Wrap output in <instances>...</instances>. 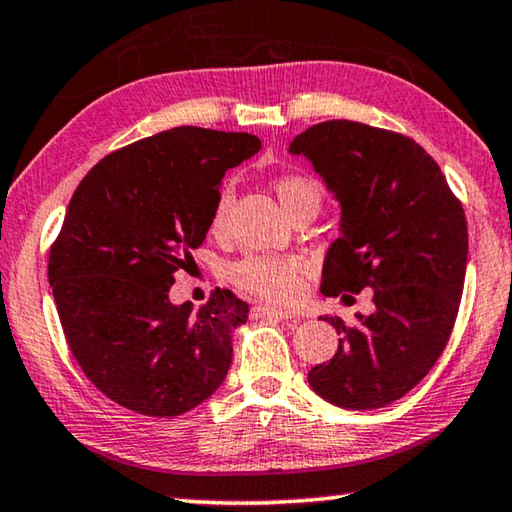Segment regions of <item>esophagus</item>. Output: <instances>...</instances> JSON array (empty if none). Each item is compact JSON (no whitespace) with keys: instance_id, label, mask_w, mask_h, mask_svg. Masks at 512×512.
Returning a JSON list of instances; mask_svg holds the SVG:
<instances>
[{"instance_id":"esophagus-1","label":"esophagus","mask_w":512,"mask_h":512,"mask_svg":"<svg viewBox=\"0 0 512 512\" xmlns=\"http://www.w3.org/2000/svg\"><path fill=\"white\" fill-rule=\"evenodd\" d=\"M253 316L257 319H262V316H269V319H280V321H289V319H296L294 312H287V310H278V307H266V305H257L253 307Z\"/></svg>"}]
</instances>
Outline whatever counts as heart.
Masks as SVG:
<instances>
[{
    "mask_svg": "<svg viewBox=\"0 0 512 512\" xmlns=\"http://www.w3.org/2000/svg\"><path fill=\"white\" fill-rule=\"evenodd\" d=\"M275 193H278L280 205L285 207L289 216H294L300 207L319 205L321 207V186L310 177L303 175H285L275 182ZM232 205V189L218 193L212 227L221 230L225 225L227 212ZM305 264L296 257L287 255H246L237 264L230 266V280L239 289L248 291L262 300L271 303H291L300 296L305 278Z\"/></svg>",
    "mask_w": 512,
    "mask_h": 512,
    "instance_id": "heart-1",
    "label": "heart"
}]
</instances>
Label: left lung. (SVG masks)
<instances>
[{"label": "left lung", "instance_id": "8db88e82", "mask_svg": "<svg viewBox=\"0 0 512 512\" xmlns=\"http://www.w3.org/2000/svg\"><path fill=\"white\" fill-rule=\"evenodd\" d=\"M339 202V237L323 259L326 296L373 289L353 326L307 383L344 410H376L419 385L456 323L467 271V221L431 154L408 136L353 120L312 125L289 143Z\"/></svg>", "mask_w": 512, "mask_h": 512}]
</instances>
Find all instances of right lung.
I'll list each match as a JSON object with an SVG mask.
<instances>
[{
	"label": "right lung",
	"instance_id": "right-lung-1",
	"mask_svg": "<svg viewBox=\"0 0 512 512\" xmlns=\"http://www.w3.org/2000/svg\"><path fill=\"white\" fill-rule=\"evenodd\" d=\"M259 148L246 132L173 127L107 154L77 186L47 278L79 367L123 408L177 417L225 380L248 303L223 289L193 310L168 294L212 227L225 170Z\"/></svg>",
	"mask_w": 512,
	"mask_h": 512
}]
</instances>
